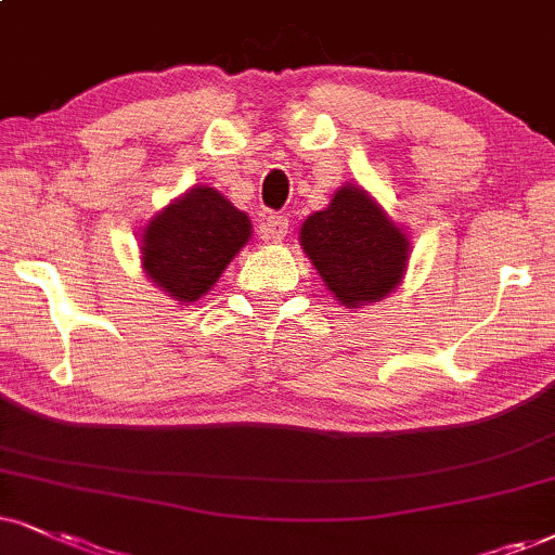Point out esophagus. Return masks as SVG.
<instances>
[{"label":"esophagus","mask_w":555,"mask_h":555,"mask_svg":"<svg viewBox=\"0 0 555 555\" xmlns=\"http://www.w3.org/2000/svg\"><path fill=\"white\" fill-rule=\"evenodd\" d=\"M286 233H289V220H286L284 215H269L261 222V230H258L261 241H269V243H282Z\"/></svg>","instance_id":"1"}]
</instances>
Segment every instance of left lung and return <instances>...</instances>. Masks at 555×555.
Returning <instances> with one entry per match:
<instances>
[{"label":"left lung","mask_w":555,"mask_h":555,"mask_svg":"<svg viewBox=\"0 0 555 555\" xmlns=\"http://www.w3.org/2000/svg\"><path fill=\"white\" fill-rule=\"evenodd\" d=\"M299 245L330 294L353 312L389 297L412 254L406 230L359 184H343L301 222Z\"/></svg>","instance_id":"left-lung-1"}]
</instances>
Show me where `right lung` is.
Listing matches in <instances>:
<instances>
[{"label":"right lung","mask_w":555,"mask_h":555,"mask_svg":"<svg viewBox=\"0 0 555 555\" xmlns=\"http://www.w3.org/2000/svg\"><path fill=\"white\" fill-rule=\"evenodd\" d=\"M254 235L250 217L212 186H194L140 230L143 273L179 305L207 294Z\"/></svg>","instance_id":"right-lung-1"}]
</instances>
